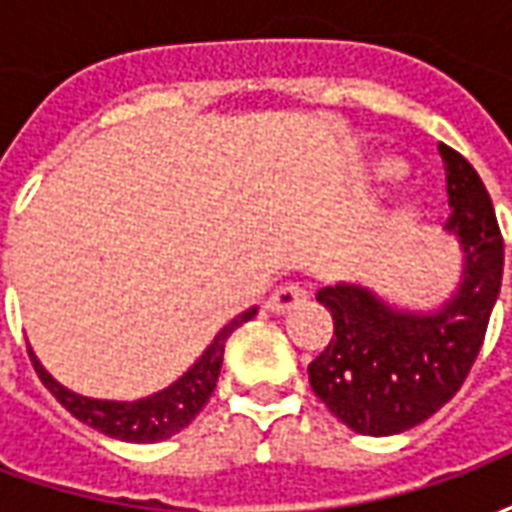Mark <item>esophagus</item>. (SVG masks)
Instances as JSON below:
<instances>
[{
	"instance_id": "esophagus-1",
	"label": "esophagus",
	"mask_w": 512,
	"mask_h": 512,
	"mask_svg": "<svg viewBox=\"0 0 512 512\" xmlns=\"http://www.w3.org/2000/svg\"><path fill=\"white\" fill-rule=\"evenodd\" d=\"M310 299V293L299 282H282L271 296H268V310L271 312H288L293 307H299Z\"/></svg>"
}]
</instances>
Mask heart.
<instances>
[{
	"instance_id": "heart-1",
	"label": "heart",
	"mask_w": 512,
	"mask_h": 512,
	"mask_svg": "<svg viewBox=\"0 0 512 512\" xmlns=\"http://www.w3.org/2000/svg\"><path fill=\"white\" fill-rule=\"evenodd\" d=\"M403 175V164L400 161H395V158H384V161H378L376 164V178L381 180H397ZM411 208H406L403 213H408Z\"/></svg>"
}]
</instances>
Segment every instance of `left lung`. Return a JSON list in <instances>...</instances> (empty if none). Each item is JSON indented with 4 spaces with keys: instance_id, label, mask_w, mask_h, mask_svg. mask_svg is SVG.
I'll return each instance as SVG.
<instances>
[{
    "instance_id": "left-lung-1",
    "label": "left lung",
    "mask_w": 512,
    "mask_h": 512,
    "mask_svg": "<svg viewBox=\"0 0 512 512\" xmlns=\"http://www.w3.org/2000/svg\"><path fill=\"white\" fill-rule=\"evenodd\" d=\"M452 213L447 230L466 252L463 282L441 310H392L370 290H318L334 334L310 362V386L334 417L365 436H392L433 417L469 376L494 310L505 241L483 180L466 158L439 145Z\"/></svg>"
}]
</instances>
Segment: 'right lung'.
I'll return each instance as SVG.
<instances>
[{
	"instance_id": "obj_1",
	"label": "right lung",
	"mask_w": 512,
	"mask_h": 512,
	"mask_svg": "<svg viewBox=\"0 0 512 512\" xmlns=\"http://www.w3.org/2000/svg\"><path fill=\"white\" fill-rule=\"evenodd\" d=\"M255 307L241 312L238 318L224 326L222 332L213 337V343L208 345V351L197 359V365L191 367L189 373L178 378L175 384L158 392V395L142 397L134 403H115V400H90L60 386L54 378L43 370L38 359L32 356L35 373L43 381V386L49 389L51 395L60 400L62 406L71 411L73 417L90 425V428L101 430L104 436L120 441H134V444H147V441H161L175 436L180 430L189 425L191 419L200 414L205 403L211 400L216 381H219V370H222L224 345L227 337L244 326L246 321L255 318Z\"/></svg>"
}]
</instances>
